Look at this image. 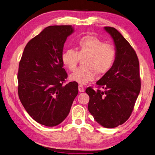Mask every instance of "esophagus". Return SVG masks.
Wrapping results in <instances>:
<instances>
[{"mask_svg":"<svg viewBox=\"0 0 155 155\" xmlns=\"http://www.w3.org/2000/svg\"><path fill=\"white\" fill-rule=\"evenodd\" d=\"M84 91V86L82 85H78V91L80 92H83Z\"/></svg>","mask_w":155,"mask_h":155,"instance_id":"esophagus-1","label":"esophagus"}]
</instances>
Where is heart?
Here are the masks:
<instances>
[{
	"instance_id": "b5f03b06",
	"label": "heart",
	"mask_w": 155,
	"mask_h": 155,
	"mask_svg": "<svg viewBox=\"0 0 155 155\" xmlns=\"http://www.w3.org/2000/svg\"><path fill=\"white\" fill-rule=\"evenodd\" d=\"M116 57L114 47L104 42L94 35H87L77 42V51L69 49L61 56L63 63L68 69L74 71L80 59L84 66L79 67L70 75V79L82 84L94 80L95 72L104 74L113 67Z\"/></svg>"
}]
</instances>
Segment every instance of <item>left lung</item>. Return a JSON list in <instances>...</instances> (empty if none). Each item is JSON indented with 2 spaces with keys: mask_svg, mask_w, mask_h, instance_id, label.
I'll use <instances>...</instances> for the list:
<instances>
[{
  "mask_svg": "<svg viewBox=\"0 0 155 155\" xmlns=\"http://www.w3.org/2000/svg\"><path fill=\"white\" fill-rule=\"evenodd\" d=\"M104 30L114 40L116 60L96 82L104 91L88 87L86 93L90 97L88 110L94 120L104 127L114 128L125 123L134 110L141 90L139 63L135 50L116 28Z\"/></svg>",
  "mask_w": 155,
  "mask_h": 155,
  "instance_id": "obj_1",
  "label": "left lung"
}]
</instances>
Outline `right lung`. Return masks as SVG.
I'll return each mask as SVG.
<instances>
[{"label":"right lung","instance_id":"right-lung-1","mask_svg":"<svg viewBox=\"0 0 155 155\" xmlns=\"http://www.w3.org/2000/svg\"><path fill=\"white\" fill-rule=\"evenodd\" d=\"M72 26H51L26 45L19 63L18 93L28 114L48 127L61 124L78 94V83L63 85L67 78L61 59Z\"/></svg>","mask_w":155,"mask_h":155}]
</instances>
